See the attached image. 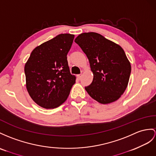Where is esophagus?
<instances>
[{
    "label": "esophagus",
    "instance_id": "34e87169",
    "mask_svg": "<svg viewBox=\"0 0 156 156\" xmlns=\"http://www.w3.org/2000/svg\"><path fill=\"white\" fill-rule=\"evenodd\" d=\"M81 77H82V75H81V74H79V75H77V77H78V79H81Z\"/></svg>",
    "mask_w": 156,
    "mask_h": 156
}]
</instances>
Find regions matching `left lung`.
Instances as JSON below:
<instances>
[{
  "label": "left lung",
  "instance_id": "left-lung-1",
  "mask_svg": "<svg viewBox=\"0 0 156 156\" xmlns=\"http://www.w3.org/2000/svg\"><path fill=\"white\" fill-rule=\"evenodd\" d=\"M89 59L93 79L85 89L93 99L108 104L119 99L126 90L130 63L123 49L95 32L83 33L75 40Z\"/></svg>",
  "mask_w": 156,
  "mask_h": 156
}]
</instances>
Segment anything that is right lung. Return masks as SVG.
<instances>
[{"instance_id":"right-lung-1","label":"right lung","mask_w":156,"mask_h":156,"mask_svg":"<svg viewBox=\"0 0 156 156\" xmlns=\"http://www.w3.org/2000/svg\"><path fill=\"white\" fill-rule=\"evenodd\" d=\"M73 39V34H59L34 49L26 63V89L41 107H58L75 84V77L70 73L67 59Z\"/></svg>"}]
</instances>
